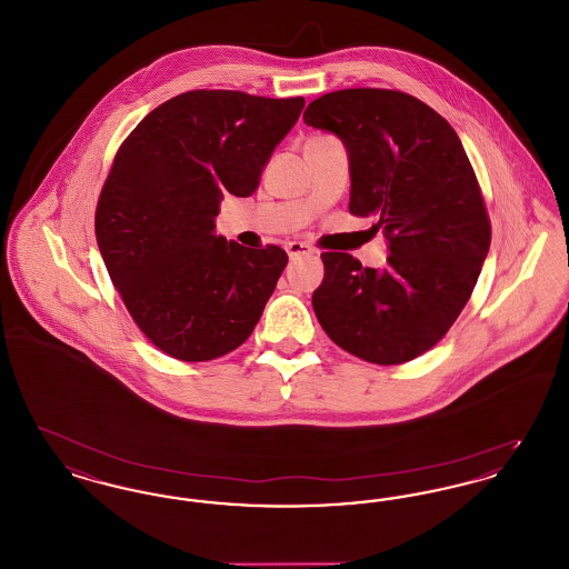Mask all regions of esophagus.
I'll use <instances>...</instances> for the list:
<instances>
[{
    "label": "esophagus",
    "mask_w": 569,
    "mask_h": 569,
    "mask_svg": "<svg viewBox=\"0 0 569 569\" xmlns=\"http://www.w3.org/2000/svg\"><path fill=\"white\" fill-rule=\"evenodd\" d=\"M286 251L290 256V260H295L298 256H309L313 253V249L307 243H300V241H292V243L286 244Z\"/></svg>",
    "instance_id": "esophagus-1"
}]
</instances>
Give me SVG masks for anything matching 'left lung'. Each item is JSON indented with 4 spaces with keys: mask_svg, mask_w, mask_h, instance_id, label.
Instances as JSON below:
<instances>
[{
    "mask_svg": "<svg viewBox=\"0 0 569 569\" xmlns=\"http://www.w3.org/2000/svg\"><path fill=\"white\" fill-rule=\"evenodd\" d=\"M305 123L337 136L350 160V213L378 217L383 269L322 253L313 311L346 352L401 365L431 350L473 292L490 247L485 200L452 126L403 91L341 89Z\"/></svg>",
    "mask_w": 569,
    "mask_h": 569,
    "instance_id": "8db88e82",
    "label": "left lung"
}]
</instances>
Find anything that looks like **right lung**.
Instances as JSON below:
<instances>
[{"instance_id": "1", "label": "right lung", "mask_w": 569, "mask_h": 569, "mask_svg": "<svg viewBox=\"0 0 569 569\" xmlns=\"http://www.w3.org/2000/svg\"><path fill=\"white\" fill-rule=\"evenodd\" d=\"M302 98L188 91L151 110L114 156L96 211L112 286L162 352L202 362L258 325L288 253L216 234L228 193L251 196Z\"/></svg>"}]
</instances>
